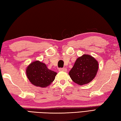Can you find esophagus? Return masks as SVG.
<instances>
[{"instance_id": "1", "label": "esophagus", "mask_w": 121, "mask_h": 121, "mask_svg": "<svg viewBox=\"0 0 121 121\" xmlns=\"http://www.w3.org/2000/svg\"><path fill=\"white\" fill-rule=\"evenodd\" d=\"M58 70L60 71H65V72H66L67 71V69L66 68H59Z\"/></svg>"}]
</instances>
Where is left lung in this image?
<instances>
[{"label": "left lung", "instance_id": "1", "mask_svg": "<svg viewBox=\"0 0 121 121\" xmlns=\"http://www.w3.org/2000/svg\"><path fill=\"white\" fill-rule=\"evenodd\" d=\"M98 69L99 64L96 59L90 55L83 54L76 60L69 75L73 82L82 86L95 78Z\"/></svg>", "mask_w": 121, "mask_h": 121}]
</instances>
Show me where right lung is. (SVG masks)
Returning <instances> with one entry per match:
<instances>
[{"mask_svg": "<svg viewBox=\"0 0 121 121\" xmlns=\"http://www.w3.org/2000/svg\"><path fill=\"white\" fill-rule=\"evenodd\" d=\"M26 75L32 84L36 87L45 88L54 80L57 73L48 69L46 64L36 60L27 67Z\"/></svg>", "mask_w": 121, "mask_h": 121, "instance_id": "obj_1", "label": "right lung"}]
</instances>
